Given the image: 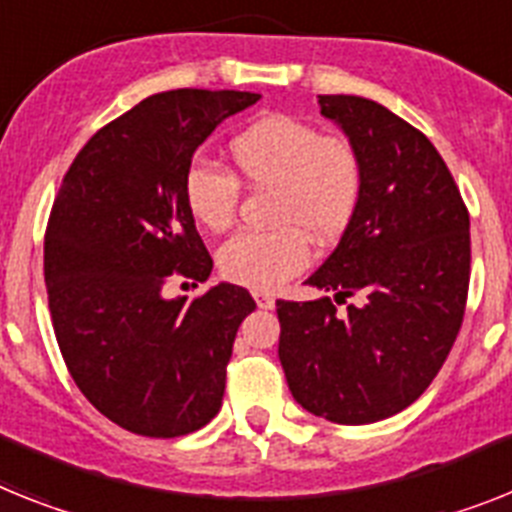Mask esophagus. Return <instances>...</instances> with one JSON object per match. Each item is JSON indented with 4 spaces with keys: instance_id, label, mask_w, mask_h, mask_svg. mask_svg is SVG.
Here are the masks:
<instances>
[{
    "instance_id": "1",
    "label": "esophagus",
    "mask_w": 512,
    "mask_h": 512,
    "mask_svg": "<svg viewBox=\"0 0 512 512\" xmlns=\"http://www.w3.org/2000/svg\"><path fill=\"white\" fill-rule=\"evenodd\" d=\"M255 302L260 309H273L276 307V296L263 294V291H255Z\"/></svg>"
}]
</instances>
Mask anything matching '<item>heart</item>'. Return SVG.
I'll return each instance as SVG.
<instances>
[{
  "label": "heart",
  "instance_id": "b5f03b06",
  "mask_svg": "<svg viewBox=\"0 0 512 512\" xmlns=\"http://www.w3.org/2000/svg\"><path fill=\"white\" fill-rule=\"evenodd\" d=\"M234 173L252 190L273 192L270 223L276 231H242L218 249V268L231 283L255 291L278 289L309 263V239L338 242L362 208L367 166L346 135L291 114H268L231 140ZM182 195L205 231H226L239 210V182L213 163L184 171Z\"/></svg>",
  "mask_w": 512,
  "mask_h": 512
}]
</instances>
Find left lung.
<instances>
[{
  "label": "left lung",
  "instance_id": "left-lung-1",
  "mask_svg": "<svg viewBox=\"0 0 512 512\" xmlns=\"http://www.w3.org/2000/svg\"><path fill=\"white\" fill-rule=\"evenodd\" d=\"M362 150V208L309 286L362 295L278 299L286 382L309 414L372 424L398 414L435 380L453 349L471 278L468 208L427 135L380 103L317 96Z\"/></svg>",
  "mask_w": 512,
  "mask_h": 512
}]
</instances>
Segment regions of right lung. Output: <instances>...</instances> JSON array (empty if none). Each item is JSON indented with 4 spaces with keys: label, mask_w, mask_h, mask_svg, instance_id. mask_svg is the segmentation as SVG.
I'll use <instances>...</instances> for the list:
<instances>
[{
    "label": "right lung",
    "mask_w": 512,
    "mask_h": 512,
    "mask_svg": "<svg viewBox=\"0 0 512 512\" xmlns=\"http://www.w3.org/2000/svg\"><path fill=\"white\" fill-rule=\"evenodd\" d=\"M257 101L197 88L145 98L90 137L54 197L44 278L59 351L80 393L127 432L182 437L221 409L255 299L234 283L192 302L163 289L171 276L208 281L184 171L223 119Z\"/></svg>",
    "instance_id": "right-lung-1"
}]
</instances>
